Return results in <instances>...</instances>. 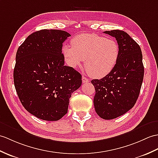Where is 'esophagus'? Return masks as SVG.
Here are the masks:
<instances>
[{
	"label": "esophagus",
	"instance_id": "esophagus-1",
	"mask_svg": "<svg viewBox=\"0 0 158 158\" xmlns=\"http://www.w3.org/2000/svg\"><path fill=\"white\" fill-rule=\"evenodd\" d=\"M89 81V79H87V77H84V76H83V77H82V82H83V83H88Z\"/></svg>",
	"mask_w": 158,
	"mask_h": 158
}]
</instances>
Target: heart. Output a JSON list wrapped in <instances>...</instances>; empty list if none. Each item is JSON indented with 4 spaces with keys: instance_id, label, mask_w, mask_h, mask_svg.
<instances>
[{
    "instance_id": "1",
    "label": "heart",
    "mask_w": 158,
    "mask_h": 158,
    "mask_svg": "<svg viewBox=\"0 0 158 158\" xmlns=\"http://www.w3.org/2000/svg\"><path fill=\"white\" fill-rule=\"evenodd\" d=\"M72 46L65 45L62 53L70 67L84 64L87 72L94 78L104 77L111 73L118 61L120 47L115 40L96 34H82L71 40Z\"/></svg>"
}]
</instances>
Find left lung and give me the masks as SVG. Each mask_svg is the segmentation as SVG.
<instances>
[{
  "label": "left lung",
  "instance_id": "left-lung-1",
  "mask_svg": "<svg viewBox=\"0 0 158 158\" xmlns=\"http://www.w3.org/2000/svg\"><path fill=\"white\" fill-rule=\"evenodd\" d=\"M114 37L120 47V57L114 69L101 79H93L96 94L94 104L98 115L110 120L123 115L136 103L144 75L140 46L122 30L106 31Z\"/></svg>",
  "mask_w": 158,
  "mask_h": 158
}]
</instances>
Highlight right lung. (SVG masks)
<instances>
[{"label": "right lung", "instance_id": "1", "mask_svg": "<svg viewBox=\"0 0 158 158\" xmlns=\"http://www.w3.org/2000/svg\"><path fill=\"white\" fill-rule=\"evenodd\" d=\"M69 36L65 31L42 29L17 50L15 87L25 110L40 119H60L67 113L71 94L81 85V75L64 65L62 43Z\"/></svg>", "mask_w": 158, "mask_h": 158}]
</instances>
